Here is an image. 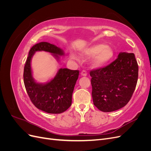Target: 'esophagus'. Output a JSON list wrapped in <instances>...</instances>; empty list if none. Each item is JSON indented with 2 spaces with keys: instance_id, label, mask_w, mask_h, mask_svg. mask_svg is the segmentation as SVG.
Listing matches in <instances>:
<instances>
[{
  "instance_id": "34e87169",
  "label": "esophagus",
  "mask_w": 151,
  "mask_h": 151,
  "mask_svg": "<svg viewBox=\"0 0 151 151\" xmlns=\"http://www.w3.org/2000/svg\"><path fill=\"white\" fill-rule=\"evenodd\" d=\"M87 74H88V73H87V72L86 70H83L81 73V75L83 76H86Z\"/></svg>"
}]
</instances>
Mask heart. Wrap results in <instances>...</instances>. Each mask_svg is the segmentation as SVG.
<instances>
[{
    "label": "heart",
    "mask_w": 151,
    "mask_h": 151,
    "mask_svg": "<svg viewBox=\"0 0 151 151\" xmlns=\"http://www.w3.org/2000/svg\"><path fill=\"white\" fill-rule=\"evenodd\" d=\"M82 55L85 57L90 58L95 57L93 64L95 67H101L106 65L110 61L113 57L112 49L103 43H98L85 48ZM70 57L73 59L79 60V58L74 53L70 54Z\"/></svg>",
    "instance_id": "obj_1"
}]
</instances>
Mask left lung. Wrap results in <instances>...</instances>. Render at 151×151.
Segmentation results:
<instances>
[{
    "instance_id": "obj_1",
    "label": "left lung",
    "mask_w": 151,
    "mask_h": 151,
    "mask_svg": "<svg viewBox=\"0 0 151 151\" xmlns=\"http://www.w3.org/2000/svg\"><path fill=\"white\" fill-rule=\"evenodd\" d=\"M138 72L134 53L126 52L120 53L108 65L91 70L94 106L103 112L125 106L135 89Z\"/></svg>"
}]
</instances>
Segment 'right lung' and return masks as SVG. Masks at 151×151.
<instances>
[{
  "mask_svg": "<svg viewBox=\"0 0 151 151\" xmlns=\"http://www.w3.org/2000/svg\"><path fill=\"white\" fill-rule=\"evenodd\" d=\"M45 51L52 53L57 59L64 55L56 45L40 42L33 45L29 52L24 68V83L31 102L40 110L48 113L64 112L71 106L73 91L78 79L79 71L60 68L55 77L45 84L37 83L32 77L31 58L36 52Z\"/></svg>",
  "mask_w": 151,
  "mask_h": 151,
  "instance_id": "right-lung-1",
  "label": "right lung"
}]
</instances>
